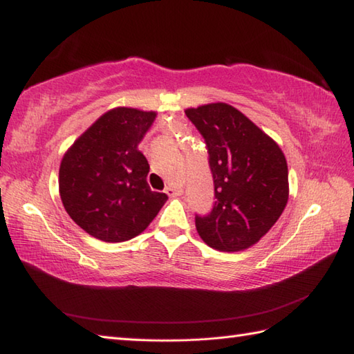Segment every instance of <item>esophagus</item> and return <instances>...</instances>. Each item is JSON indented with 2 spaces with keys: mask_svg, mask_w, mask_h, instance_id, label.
<instances>
[{
  "mask_svg": "<svg viewBox=\"0 0 354 354\" xmlns=\"http://www.w3.org/2000/svg\"><path fill=\"white\" fill-rule=\"evenodd\" d=\"M165 193H167L170 198L181 196V194H183V189H181V187H176V185H169L167 189H165Z\"/></svg>",
  "mask_w": 354,
  "mask_h": 354,
  "instance_id": "34e87169",
  "label": "esophagus"
}]
</instances>
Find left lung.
<instances>
[{"label":"left lung","instance_id":"obj_1","mask_svg":"<svg viewBox=\"0 0 354 354\" xmlns=\"http://www.w3.org/2000/svg\"><path fill=\"white\" fill-rule=\"evenodd\" d=\"M185 115L204 137L214 204L196 214V230L217 251L257 243L281 216L289 198L288 162L277 142L227 103L190 108Z\"/></svg>","mask_w":354,"mask_h":354}]
</instances>
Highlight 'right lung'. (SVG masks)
Returning a JSON list of instances; mask_svg holds the SVG:
<instances>
[{
  "label": "right lung",
  "mask_w": 354,
  "mask_h": 354,
  "mask_svg": "<svg viewBox=\"0 0 354 354\" xmlns=\"http://www.w3.org/2000/svg\"><path fill=\"white\" fill-rule=\"evenodd\" d=\"M156 114L115 108L74 141L59 169L62 204L82 230L103 242H126L155 219L167 194L146 181L149 162L138 142Z\"/></svg>",
  "instance_id": "obj_1"
}]
</instances>
